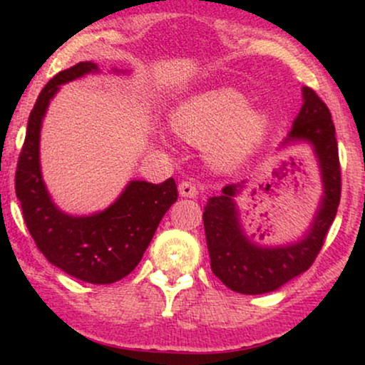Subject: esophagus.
Returning <instances> with one entry per match:
<instances>
[{
    "label": "esophagus",
    "instance_id": "34e87169",
    "mask_svg": "<svg viewBox=\"0 0 365 365\" xmlns=\"http://www.w3.org/2000/svg\"><path fill=\"white\" fill-rule=\"evenodd\" d=\"M179 194H181L182 197H196L197 196L196 184L191 182V181L179 182Z\"/></svg>",
    "mask_w": 365,
    "mask_h": 365
}]
</instances>
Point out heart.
I'll return each mask as SVG.
<instances>
[{
  "label": "heart",
  "instance_id": "obj_1",
  "mask_svg": "<svg viewBox=\"0 0 365 365\" xmlns=\"http://www.w3.org/2000/svg\"><path fill=\"white\" fill-rule=\"evenodd\" d=\"M179 136L194 146H206L217 166L234 168L246 161L266 138L269 118L247 108L236 89H216L179 104L171 116Z\"/></svg>",
  "mask_w": 365,
  "mask_h": 365
}]
</instances>
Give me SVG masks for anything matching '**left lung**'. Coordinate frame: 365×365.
<instances>
[{
	"mask_svg": "<svg viewBox=\"0 0 365 365\" xmlns=\"http://www.w3.org/2000/svg\"><path fill=\"white\" fill-rule=\"evenodd\" d=\"M306 141L316 153L321 168L324 196L316 217L301 241L287 246L264 247L249 241L237 217L234 197L242 184H227L221 196L204 207L202 221L214 276L239 294H266L306 272L324 246L329 227L341 201V163L332 116L316 91L302 88V108L294 119L282 146Z\"/></svg>",
	"mask_w": 365,
	"mask_h": 365,
	"instance_id": "8db88e82",
	"label": "left lung"
}]
</instances>
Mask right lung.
Segmentation results:
<instances>
[{
	"instance_id": "1",
	"label": "right lung",
	"mask_w": 365,
	"mask_h": 365,
	"mask_svg": "<svg viewBox=\"0 0 365 365\" xmlns=\"http://www.w3.org/2000/svg\"><path fill=\"white\" fill-rule=\"evenodd\" d=\"M98 71L91 61L58 73L39 93L19 153L14 189L24 222L53 266L91 284H113L141 261L161 219L176 202L173 178L161 184L131 181L108 209L93 216H69L54 206L39 166V133L48 104L61 84Z\"/></svg>"
}]
</instances>
